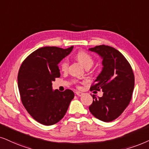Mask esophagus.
Wrapping results in <instances>:
<instances>
[{
  "mask_svg": "<svg viewBox=\"0 0 149 149\" xmlns=\"http://www.w3.org/2000/svg\"><path fill=\"white\" fill-rule=\"evenodd\" d=\"M76 94L78 95V96H82V95H83V93H82V92H80V91H76Z\"/></svg>",
  "mask_w": 149,
  "mask_h": 149,
  "instance_id": "esophagus-1",
  "label": "esophagus"
}]
</instances>
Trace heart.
<instances>
[{
    "label": "heart",
    "mask_w": 149,
    "mask_h": 149,
    "mask_svg": "<svg viewBox=\"0 0 149 149\" xmlns=\"http://www.w3.org/2000/svg\"><path fill=\"white\" fill-rule=\"evenodd\" d=\"M76 58L77 61L80 64H82L85 68L91 67L93 65V58H92V56L88 53L83 52V51L79 52L76 54ZM68 65L69 64L67 60H63L61 63V69L63 71H66L68 69Z\"/></svg>",
    "instance_id": "b5f03b06"
}]
</instances>
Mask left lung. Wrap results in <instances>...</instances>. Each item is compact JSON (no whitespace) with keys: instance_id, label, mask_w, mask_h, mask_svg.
Returning <instances> with one entry per match:
<instances>
[{"instance_id":"obj_1","label":"left lung","mask_w":149,"mask_h":149,"mask_svg":"<svg viewBox=\"0 0 149 149\" xmlns=\"http://www.w3.org/2000/svg\"><path fill=\"white\" fill-rule=\"evenodd\" d=\"M102 58V70L90 90H102L103 95H93L89 111L103 122H111L118 118L129 104L134 88L132 68L119 51L107 45L88 49Z\"/></svg>"}]
</instances>
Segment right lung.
Masks as SVG:
<instances>
[{
    "label": "right lung",
    "mask_w": 149,
    "mask_h": 149,
    "mask_svg": "<svg viewBox=\"0 0 149 149\" xmlns=\"http://www.w3.org/2000/svg\"><path fill=\"white\" fill-rule=\"evenodd\" d=\"M44 47L31 53L22 62L18 74V86L22 104L32 118L42 125L56 124L65 116L74 93L52 88V82L61 76L58 63L71 52Z\"/></svg>",
    "instance_id": "add662e5"
}]
</instances>
